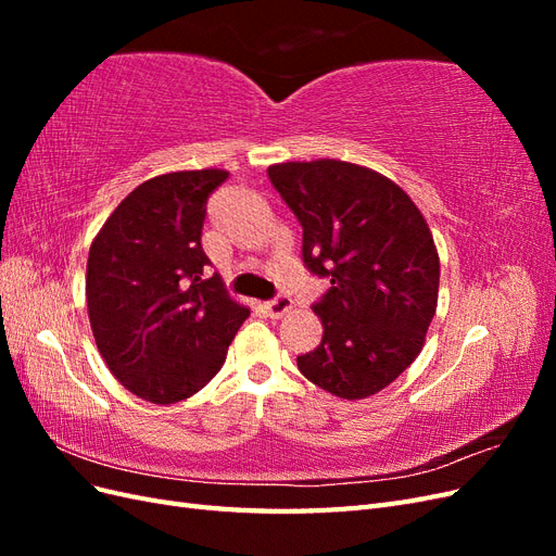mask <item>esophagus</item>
I'll use <instances>...</instances> for the list:
<instances>
[{
    "instance_id": "34e87169",
    "label": "esophagus",
    "mask_w": 556,
    "mask_h": 556,
    "mask_svg": "<svg viewBox=\"0 0 556 556\" xmlns=\"http://www.w3.org/2000/svg\"><path fill=\"white\" fill-rule=\"evenodd\" d=\"M292 306H294V301L290 296H278L274 301H268V304H264V311L268 317L278 319L282 315H288L292 311Z\"/></svg>"
}]
</instances>
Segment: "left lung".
<instances>
[{"label": "left lung", "mask_w": 556, "mask_h": 556, "mask_svg": "<svg viewBox=\"0 0 556 556\" xmlns=\"http://www.w3.org/2000/svg\"><path fill=\"white\" fill-rule=\"evenodd\" d=\"M304 227V262L331 288L313 306L323 341L299 371L339 399H368L422 352L441 260L425 215L394 180L341 160L268 166Z\"/></svg>", "instance_id": "1"}]
</instances>
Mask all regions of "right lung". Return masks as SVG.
Returning a JSON list of instances; mask_svg holds the SVG:
<instances>
[{
  "instance_id": "right-lung-1",
  "label": "right lung",
  "mask_w": 556,
  "mask_h": 556,
  "mask_svg": "<svg viewBox=\"0 0 556 556\" xmlns=\"http://www.w3.org/2000/svg\"><path fill=\"white\" fill-rule=\"evenodd\" d=\"M225 169L141 182L97 231L86 301L99 355L125 390L157 406L190 399L220 371L250 308L206 276L208 194Z\"/></svg>"
}]
</instances>
